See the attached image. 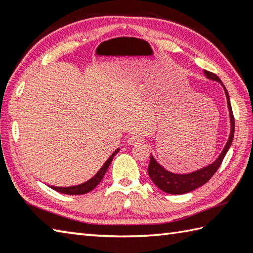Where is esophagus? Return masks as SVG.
I'll return each mask as SVG.
<instances>
[{
    "mask_svg": "<svg viewBox=\"0 0 253 253\" xmlns=\"http://www.w3.org/2000/svg\"><path fill=\"white\" fill-rule=\"evenodd\" d=\"M140 142H142V137L140 135H136V134H133L130 135L127 139V143L130 145H134V144H139Z\"/></svg>",
    "mask_w": 253,
    "mask_h": 253,
    "instance_id": "esophagus-1",
    "label": "esophagus"
}]
</instances>
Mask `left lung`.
<instances>
[{"label":"left lung","mask_w":253,"mask_h":253,"mask_svg":"<svg viewBox=\"0 0 253 253\" xmlns=\"http://www.w3.org/2000/svg\"><path fill=\"white\" fill-rule=\"evenodd\" d=\"M204 73L208 79L215 80V82H218L222 84L221 80L219 79V77L216 74H212L211 71H207V70H205ZM222 87L225 88V85L222 84ZM225 92L227 97L228 109H229V113H230L231 131H230L229 140H228V142L226 143V146L223 147L220 155H219L218 159L213 162L212 164L189 174H175V173H171V171L166 170L163 166H161L159 163H157L153 155H151L150 164H149V168H147V173H149V176L151 177V179L153 180V183L161 190H163L165 193L174 194V195L186 194V193L192 192V190L201 187V186H203L204 184H206L208 180L212 177V175L216 173L217 169H219V166L221 165L222 160L225 159L227 152L229 150V147L232 143L233 134H235V118H233L229 94H228L226 88H225Z\"/></svg>","instance_id":"obj_1"}]
</instances>
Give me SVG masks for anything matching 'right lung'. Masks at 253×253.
Here are the masks:
<instances>
[{
	"label": "right lung",
	"instance_id": "add662e5",
	"mask_svg": "<svg viewBox=\"0 0 253 253\" xmlns=\"http://www.w3.org/2000/svg\"><path fill=\"white\" fill-rule=\"evenodd\" d=\"M118 152H119V149H117L116 151L113 152L112 155L109 157L106 163L103 164L102 168L99 169L98 173L94 175L92 178H90L89 180H87L85 183H83L80 185H76V186H69V187H55V186H50V188L56 190V192L63 193V194H66V195H83V194H85V193H89L90 190L96 188V186L100 182H101V179L103 178L104 174H106V171L109 169V165H110L114 155H116Z\"/></svg>",
	"mask_w": 253,
	"mask_h": 253
}]
</instances>
